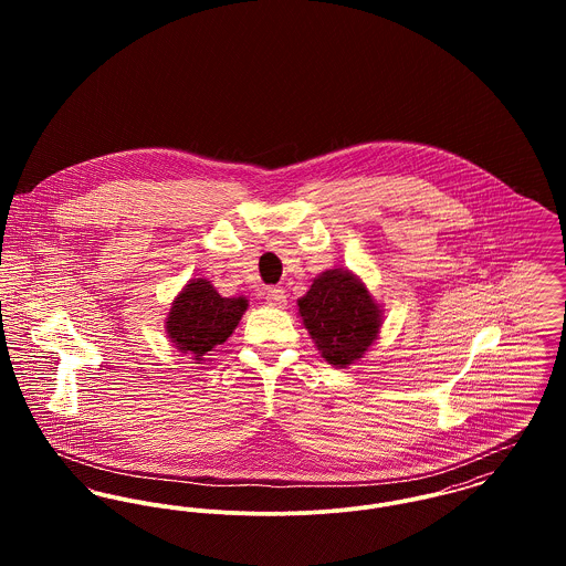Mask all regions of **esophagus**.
<instances>
[{
	"label": "esophagus",
	"instance_id": "esophagus-1",
	"mask_svg": "<svg viewBox=\"0 0 566 566\" xmlns=\"http://www.w3.org/2000/svg\"><path fill=\"white\" fill-rule=\"evenodd\" d=\"M265 303L270 305V307H285V303H287V294H285V290H281V287H268L265 290Z\"/></svg>",
	"mask_w": 566,
	"mask_h": 566
}]
</instances>
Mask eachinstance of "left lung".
I'll return each mask as SVG.
<instances>
[{
  "mask_svg": "<svg viewBox=\"0 0 566 566\" xmlns=\"http://www.w3.org/2000/svg\"><path fill=\"white\" fill-rule=\"evenodd\" d=\"M298 314L331 366L346 368L364 357L381 328V310L348 270L333 268L298 298Z\"/></svg>",
  "mask_w": 566,
  "mask_h": 566,
  "instance_id": "obj_1",
  "label": "left lung"
}]
</instances>
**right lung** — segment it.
<instances>
[{
  "mask_svg": "<svg viewBox=\"0 0 566 566\" xmlns=\"http://www.w3.org/2000/svg\"><path fill=\"white\" fill-rule=\"evenodd\" d=\"M248 310L243 296L224 298L207 279H191L174 298L165 321L167 337L180 353H189L196 361L218 344H224Z\"/></svg>",
  "mask_w": 566,
  "mask_h": 566,
  "instance_id": "add662e5",
  "label": "right lung"
}]
</instances>
